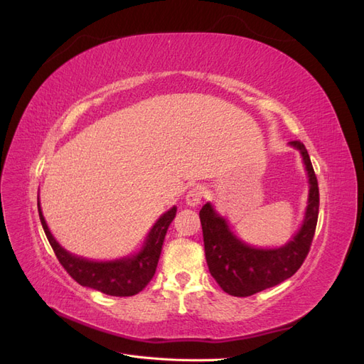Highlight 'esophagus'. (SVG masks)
Listing matches in <instances>:
<instances>
[{"instance_id":"obj_1","label":"esophagus","mask_w":364,"mask_h":364,"mask_svg":"<svg viewBox=\"0 0 364 364\" xmlns=\"http://www.w3.org/2000/svg\"><path fill=\"white\" fill-rule=\"evenodd\" d=\"M203 196H205V188H203V186H200V185L193 186V188H190L188 193H186L185 202L188 203L190 206H197V205L202 202Z\"/></svg>"}]
</instances>
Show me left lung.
I'll return each mask as SVG.
<instances>
[{"label":"left lung","instance_id":"obj_1","mask_svg":"<svg viewBox=\"0 0 364 364\" xmlns=\"http://www.w3.org/2000/svg\"><path fill=\"white\" fill-rule=\"evenodd\" d=\"M290 146L301 151L310 181L304 223L290 243L278 249L252 247L237 238L209 202L199 213L209 273L230 296H252L289 279L310 252L318 215V185L305 146L301 141H290Z\"/></svg>","mask_w":364,"mask_h":364}]
</instances>
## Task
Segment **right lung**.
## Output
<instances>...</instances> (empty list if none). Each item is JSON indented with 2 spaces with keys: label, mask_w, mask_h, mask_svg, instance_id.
Wrapping results in <instances>:
<instances>
[{
  "label": "right lung",
  "mask_w": 364,
  "mask_h": 364,
  "mask_svg": "<svg viewBox=\"0 0 364 364\" xmlns=\"http://www.w3.org/2000/svg\"><path fill=\"white\" fill-rule=\"evenodd\" d=\"M38 211L43 232H46L62 267L70 273V277L83 287L119 297L139 293L151 281L153 274L156 272L165 234H167V229L176 217V206L162 214L158 222L153 225L144 241V246L134 257L115 261H90L73 255L54 240L46 223V218L42 215L39 200Z\"/></svg>",
  "instance_id": "1"
}]
</instances>
